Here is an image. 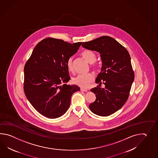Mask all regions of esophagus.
Here are the masks:
<instances>
[{
    "mask_svg": "<svg viewBox=\"0 0 158 158\" xmlns=\"http://www.w3.org/2000/svg\"><path fill=\"white\" fill-rule=\"evenodd\" d=\"M81 90L82 91H84V92H87V91H88L87 89H84V88H81Z\"/></svg>",
    "mask_w": 158,
    "mask_h": 158,
    "instance_id": "esophagus-1",
    "label": "esophagus"
}]
</instances>
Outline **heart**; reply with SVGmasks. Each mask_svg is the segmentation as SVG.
<instances>
[{"instance_id": "obj_1", "label": "heart", "mask_w": 158, "mask_h": 158, "mask_svg": "<svg viewBox=\"0 0 158 158\" xmlns=\"http://www.w3.org/2000/svg\"><path fill=\"white\" fill-rule=\"evenodd\" d=\"M81 55L84 59L92 64L97 60L96 55L92 51L85 50L81 52ZM67 67L69 71L73 70V57H70L67 61ZM94 80V75L91 73H88L85 74H79L76 77L72 78V82L81 87H87L91 82Z\"/></svg>"}]
</instances>
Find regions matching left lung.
Returning <instances> with one entry per match:
<instances>
[{
	"label": "left lung",
	"instance_id": "left-lung-1",
	"mask_svg": "<svg viewBox=\"0 0 158 158\" xmlns=\"http://www.w3.org/2000/svg\"><path fill=\"white\" fill-rule=\"evenodd\" d=\"M82 46L101 54L102 67L95 82L98 86L91 89L96 99L89 106L95 114L108 116L120 110L127 101L134 79L130 55L121 44L109 36H103Z\"/></svg>",
	"mask_w": 158,
	"mask_h": 158
}]
</instances>
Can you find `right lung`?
Wrapping results in <instances>:
<instances>
[{"label":"right lung","instance_id":"obj_1","mask_svg":"<svg viewBox=\"0 0 158 158\" xmlns=\"http://www.w3.org/2000/svg\"><path fill=\"white\" fill-rule=\"evenodd\" d=\"M81 44L44 39L37 44L25 65V95L33 107L46 118L63 115L70 106L72 94L80 90L77 85L66 83L71 79L67 61Z\"/></svg>","mask_w":158,"mask_h":158}]
</instances>
